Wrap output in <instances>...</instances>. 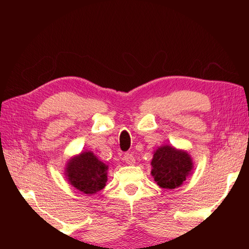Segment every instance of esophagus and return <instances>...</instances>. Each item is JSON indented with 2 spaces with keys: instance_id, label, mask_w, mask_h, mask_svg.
<instances>
[{
  "instance_id": "1",
  "label": "esophagus",
  "mask_w": 249,
  "mask_h": 249,
  "mask_svg": "<svg viewBox=\"0 0 249 249\" xmlns=\"http://www.w3.org/2000/svg\"><path fill=\"white\" fill-rule=\"evenodd\" d=\"M124 160L126 161V163H128V165H135V158L132 154H125Z\"/></svg>"
}]
</instances>
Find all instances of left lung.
<instances>
[{
  "label": "left lung",
  "instance_id": "1",
  "mask_svg": "<svg viewBox=\"0 0 249 249\" xmlns=\"http://www.w3.org/2000/svg\"><path fill=\"white\" fill-rule=\"evenodd\" d=\"M151 176L160 188L177 189L181 187L193 172V160L187 150L171 145L159 146L151 159Z\"/></svg>",
  "mask_w": 249,
  "mask_h": 249
}]
</instances>
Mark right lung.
Returning <instances> with one entry per match:
<instances>
[{
  "instance_id": "right-lung-1",
  "label": "right lung",
  "mask_w": 249,
  "mask_h": 249,
  "mask_svg": "<svg viewBox=\"0 0 249 249\" xmlns=\"http://www.w3.org/2000/svg\"><path fill=\"white\" fill-rule=\"evenodd\" d=\"M108 166L89 150L74 155L66 163L65 176L69 183L86 195H95L104 189Z\"/></svg>"
}]
</instances>
